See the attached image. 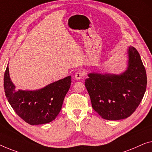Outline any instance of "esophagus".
<instances>
[{
	"mask_svg": "<svg viewBox=\"0 0 152 152\" xmlns=\"http://www.w3.org/2000/svg\"><path fill=\"white\" fill-rule=\"evenodd\" d=\"M84 75H85V72L83 71H81V70H79V71L77 72L75 74V76H75V78L76 80H80V79L83 78Z\"/></svg>",
	"mask_w": 152,
	"mask_h": 152,
	"instance_id": "34e87169",
	"label": "esophagus"
}]
</instances>
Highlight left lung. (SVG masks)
Returning a JSON list of instances; mask_svg holds the SVG:
<instances>
[{
  "instance_id": "obj_1",
  "label": "left lung",
  "mask_w": 152,
  "mask_h": 152,
  "mask_svg": "<svg viewBox=\"0 0 152 152\" xmlns=\"http://www.w3.org/2000/svg\"><path fill=\"white\" fill-rule=\"evenodd\" d=\"M128 54V68L122 74L90 73L85 80L92 107L104 119L119 120L130 117L146 91V71L139 52L130 46Z\"/></svg>"
}]
</instances>
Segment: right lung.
Masks as SVG:
<instances>
[{
    "label": "right lung",
    "mask_w": 152,
    "mask_h": 152,
    "mask_svg": "<svg viewBox=\"0 0 152 152\" xmlns=\"http://www.w3.org/2000/svg\"><path fill=\"white\" fill-rule=\"evenodd\" d=\"M71 83L72 78L69 76L38 90L15 91L8 66L4 75V89L9 103L18 116L33 126L55 119Z\"/></svg>",
    "instance_id": "right-lung-1"
}]
</instances>
